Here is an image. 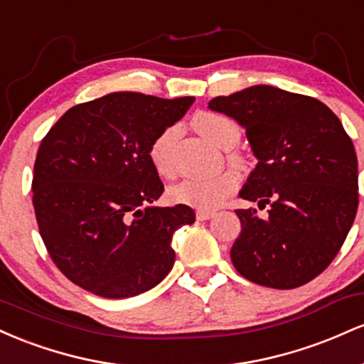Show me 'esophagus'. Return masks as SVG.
Returning <instances> with one entry per match:
<instances>
[{
	"mask_svg": "<svg viewBox=\"0 0 364 364\" xmlns=\"http://www.w3.org/2000/svg\"><path fill=\"white\" fill-rule=\"evenodd\" d=\"M214 217V212L212 210H196V219L198 220H208Z\"/></svg>",
	"mask_w": 364,
	"mask_h": 364,
	"instance_id": "34e87169",
	"label": "esophagus"
}]
</instances>
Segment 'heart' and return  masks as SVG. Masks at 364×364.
<instances>
[{
    "label": "heart",
    "instance_id": "heart-1",
    "mask_svg": "<svg viewBox=\"0 0 364 364\" xmlns=\"http://www.w3.org/2000/svg\"><path fill=\"white\" fill-rule=\"evenodd\" d=\"M196 129L220 149H232L241 139V129L228 116L219 112H198L193 118ZM179 139L178 124H169L159 132L149 145V159L161 176H173L174 145ZM235 161V156H229ZM237 186V176L232 173H223L212 178H185L171 186V200L183 205H190L200 210H210L219 207Z\"/></svg>",
    "mask_w": 364,
    "mask_h": 364
}]
</instances>
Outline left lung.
Segmentation results:
<instances>
[{"mask_svg": "<svg viewBox=\"0 0 364 364\" xmlns=\"http://www.w3.org/2000/svg\"><path fill=\"white\" fill-rule=\"evenodd\" d=\"M246 129L257 168L240 196L241 235L231 260L245 279L292 289L323 272L356 217L358 157L341 119L308 95L255 85L208 102Z\"/></svg>", "mask_w": 364, "mask_h": 364, "instance_id": "8db88e82", "label": "left lung"}]
</instances>
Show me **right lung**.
I'll use <instances>...</instances> for the list:
<instances>
[{
  "label": "right lung",
  "instance_id": "right-lung-1",
  "mask_svg": "<svg viewBox=\"0 0 364 364\" xmlns=\"http://www.w3.org/2000/svg\"><path fill=\"white\" fill-rule=\"evenodd\" d=\"M193 101L112 92L73 106L41 141L32 178L37 225L73 284L102 298H132L173 269V235L195 223V212L154 207L164 185L149 145Z\"/></svg>",
  "mask_w": 364,
  "mask_h": 364
}]
</instances>
